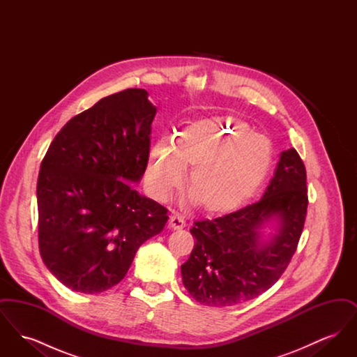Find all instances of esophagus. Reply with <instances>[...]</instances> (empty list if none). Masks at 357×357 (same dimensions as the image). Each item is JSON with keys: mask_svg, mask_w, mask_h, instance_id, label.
Here are the masks:
<instances>
[{"mask_svg": "<svg viewBox=\"0 0 357 357\" xmlns=\"http://www.w3.org/2000/svg\"><path fill=\"white\" fill-rule=\"evenodd\" d=\"M169 225H170L171 229H174V230H181V229H183L186 226V222H185L182 215L174 213V214L170 215Z\"/></svg>", "mask_w": 357, "mask_h": 357, "instance_id": "obj_1", "label": "esophagus"}]
</instances>
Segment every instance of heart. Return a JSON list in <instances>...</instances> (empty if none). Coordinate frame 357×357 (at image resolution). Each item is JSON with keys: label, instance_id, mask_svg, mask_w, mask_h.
I'll return each mask as SVG.
<instances>
[{"label": "heart", "instance_id": "1", "mask_svg": "<svg viewBox=\"0 0 357 357\" xmlns=\"http://www.w3.org/2000/svg\"><path fill=\"white\" fill-rule=\"evenodd\" d=\"M272 163L266 137L234 116H213L188 123L175 144L159 140L149 156L146 185L159 201L182 186L204 213L226 214L249 201Z\"/></svg>", "mask_w": 357, "mask_h": 357}]
</instances>
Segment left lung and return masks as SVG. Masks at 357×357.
<instances>
[{"label":"left lung","mask_w":357,"mask_h":357,"mask_svg":"<svg viewBox=\"0 0 357 357\" xmlns=\"http://www.w3.org/2000/svg\"><path fill=\"white\" fill-rule=\"evenodd\" d=\"M306 170L294 149L282 151L262 198L215 220L194 222L192 252L181 266L190 296L208 306H234L272 288L288 268L305 223ZM277 216L279 234L259 242L257 229Z\"/></svg>","instance_id":"1"}]
</instances>
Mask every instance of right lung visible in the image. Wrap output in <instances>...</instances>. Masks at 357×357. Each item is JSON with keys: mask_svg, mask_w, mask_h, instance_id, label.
<instances>
[{"mask_svg": "<svg viewBox=\"0 0 357 357\" xmlns=\"http://www.w3.org/2000/svg\"><path fill=\"white\" fill-rule=\"evenodd\" d=\"M128 88L76 115L54 136L37 181L38 248L67 288L102 293L124 278L167 208L137 194L156 108Z\"/></svg>", "mask_w": 357, "mask_h": 357, "instance_id": "right-lung-1", "label": "right lung"}]
</instances>
